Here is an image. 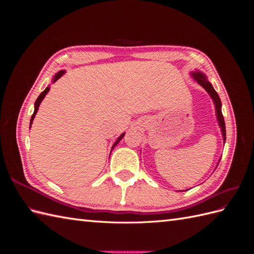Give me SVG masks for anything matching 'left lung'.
I'll return each mask as SVG.
<instances>
[{"mask_svg":"<svg viewBox=\"0 0 254 254\" xmlns=\"http://www.w3.org/2000/svg\"><path fill=\"white\" fill-rule=\"evenodd\" d=\"M190 75H191V77H193L199 84H200L202 88L205 89V91L212 97L214 105H215V109H216V117H217L218 124H219L221 133H222V139H224V143H225L226 142V125H225L224 115H222V112H221V102H220V98L217 94V92L214 90L212 83L207 80L206 76L203 73L197 71V72H191Z\"/></svg>","mask_w":254,"mask_h":254,"instance_id":"1","label":"left lung"}]
</instances>
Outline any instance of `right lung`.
Here are the masks:
<instances>
[{
    "label": "right lung",
    "mask_w": 254,
    "mask_h": 254,
    "mask_svg": "<svg viewBox=\"0 0 254 254\" xmlns=\"http://www.w3.org/2000/svg\"><path fill=\"white\" fill-rule=\"evenodd\" d=\"M65 73V71H64V70H61V71H59L55 76H54V78H53V82H55L56 80H58L61 76H63L64 74ZM49 90H50V88L48 87L47 89H45L42 93L38 96V98H37V101H36V103H35V111H34V113H33V115H32V119H30V124H29V128H30V126H32V124H33V121H34V119H35V117H36V114H37V112H38V109H39V106H40V104H41V102L43 101V98H44V96L48 94V92H49ZM125 135V133H122L119 137H118V140L114 142V144H113V146H112V149L115 147V146H117L118 144H119V142L123 139V136ZM111 149V150H112Z\"/></svg>",
    "instance_id": "add662e5"
}]
</instances>
